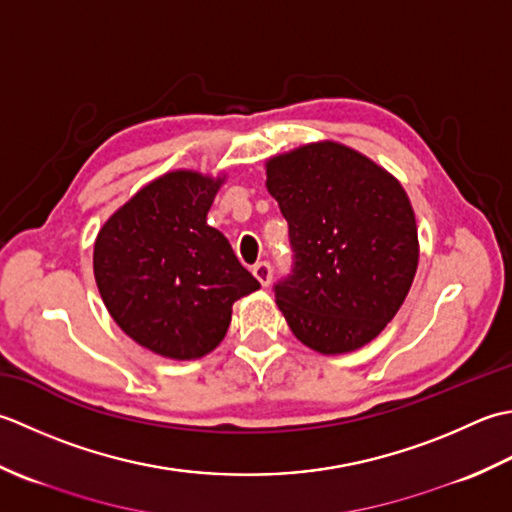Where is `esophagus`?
I'll return each instance as SVG.
<instances>
[{"mask_svg": "<svg viewBox=\"0 0 512 512\" xmlns=\"http://www.w3.org/2000/svg\"><path fill=\"white\" fill-rule=\"evenodd\" d=\"M252 274L256 276V280H258V283L263 285V287H267V285L271 283V265L265 263V260H263V263H256V265L252 267Z\"/></svg>", "mask_w": 512, "mask_h": 512, "instance_id": "obj_1", "label": "esophagus"}]
</instances>
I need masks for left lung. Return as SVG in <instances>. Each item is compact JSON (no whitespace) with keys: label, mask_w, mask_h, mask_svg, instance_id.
<instances>
[{"label":"left lung","mask_w":512,"mask_h":512,"mask_svg":"<svg viewBox=\"0 0 512 512\" xmlns=\"http://www.w3.org/2000/svg\"><path fill=\"white\" fill-rule=\"evenodd\" d=\"M265 170L296 252L291 276L274 287L289 329L322 356L364 347L398 314L417 271L402 183L336 141L271 156Z\"/></svg>","instance_id":"1"}]
</instances>
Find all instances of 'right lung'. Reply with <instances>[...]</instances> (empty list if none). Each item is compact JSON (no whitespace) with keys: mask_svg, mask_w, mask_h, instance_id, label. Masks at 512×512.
Masks as SVG:
<instances>
[{"mask_svg":"<svg viewBox=\"0 0 512 512\" xmlns=\"http://www.w3.org/2000/svg\"><path fill=\"white\" fill-rule=\"evenodd\" d=\"M223 183L225 174H163L97 234L92 269L103 305L156 356H207L225 338L234 302L260 289L227 238L207 225Z\"/></svg>","mask_w":512,"mask_h":512,"instance_id":"right-lung-1","label":"right lung"}]
</instances>
